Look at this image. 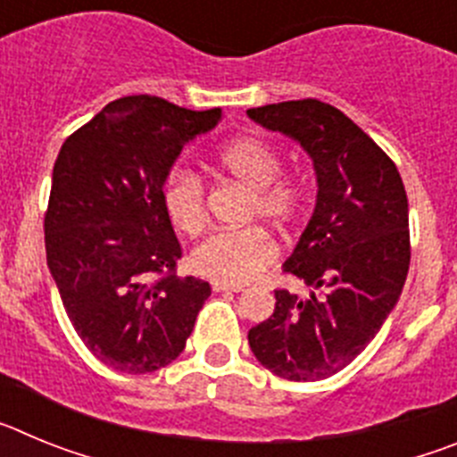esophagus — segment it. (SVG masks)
Returning a JSON list of instances; mask_svg holds the SVG:
<instances>
[{"label":"esophagus","mask_w":457,"mask_h":457,"mask_svg":"<svg viewBox=\"0 0 457 457\" xmlns=\"http://www.w3.org/2000/svg\"><path fill=\"white\" fill-rule=\"evenodd\" d=\"M212 290L215 293H242V286H233V284H221V281H212Z\"/></svg>","instance_id":"34e87169"}]
</instances>
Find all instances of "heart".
Returning a JSON list of instances; mask_svg holds the SVG:
<instances>
[{
    "instance_id": "heart-1",
    "label": "heart",
    "mask_w": 457,
    "mask_h": 457,
    "mask_svg": "<svg viewBox=\"0 0 457 457\" xmlns=\"http://www.w3.org/2000/svg\"><path fill=\"white\" fill-rule=\"evenodd\" d=\"M217 164L233 180L252 192L249 217H263L277 226L297 221L306 194L297 180L278 179L281 157L270 144L256 137H236L217 153ZM169 220L183 233H199L208 220L205 187L192 171H173L162 189ZM278 256L277 240L263 226H245L217 231L196 245L192 268L221 284H247L272 265Z\"/></svg>"
}]
</instances>
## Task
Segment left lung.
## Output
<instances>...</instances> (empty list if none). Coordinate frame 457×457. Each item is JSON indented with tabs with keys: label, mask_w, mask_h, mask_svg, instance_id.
<instances>
[{
	"label": "left lung",
	"mask_w": 457,
	"mask_h": 457,
	"mask_svg": "<svg viewBox=\"0 0 457 457\" xmlns=\"http://www.w3.org/2000/svg\"><path fill=\"white\" fill-rule=\"evenodd\" d=\"M249 119L300 141L313 160L318 199L284 272L313 293L274 290V313L249 329V348L274 375L313 382L369 345L410 270L407 194L394 160L341 109L316 98L265 104Z\"/></svg>",
	"instance_id": "8db88e82"
}]
</instances>
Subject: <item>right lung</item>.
I'll return each instance as SVG.
<instances>
[{"label":"right lung","instance_id":"right-lung-1","mask_svg":"<svg viewBox=\"0 0 457 457\" xmlns=\"http://www.w3.org/2000/svg\"><path fill=\"white\" fill-rule=\"evenodd\" d=\"M220 116V107L128 96L59 151L43 224L47 268L78 337L109 369L141 375L171 364L208 300V281L179 277L183 249L162 185L185 144Z\"/></svg>","mask_w":457,"mask_h":457}]
</instances>
